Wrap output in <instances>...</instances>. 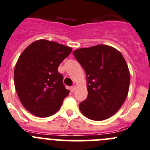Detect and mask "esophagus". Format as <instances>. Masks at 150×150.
I'll use <instances>...</instances> for the list:
<instances>
[{
  "label": "esophagus",
  "mask_w": 150,
  "mask_h": 150,
  "mask_svg": "<svg viewBox=\"0 0 150 150\" xmlns=\"http://www.w3.org/2000/svg\"><path fill=\"white\" fill-rule=\"evenodd\" d=\"M75 89H76V86H71V91H72V92H75Z\"/></svg>",
  "instance_id": "1"
}]
</instances>
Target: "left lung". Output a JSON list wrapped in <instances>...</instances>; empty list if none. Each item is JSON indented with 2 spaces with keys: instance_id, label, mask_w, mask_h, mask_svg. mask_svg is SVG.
Masks as SVG:
<instances>
[{
  "instance_id": "8db88e82",
  "label": "left lung",
  "mask_w": 150,
  "mask_h": 150,
  "mask_svg": "<svg viewBox=\"0 0 150 150\" xmlns=\"http://www.w3.org/2000/svg\"><path fill=\"white\" fill-rule=\"evenodd\" d=\"M73 54L86 74L88 96L79 104L82 114L103 121L115 114L127 97L130 75L116 49L99 45L75 50Z\"/></svg>"
}]
</instances>
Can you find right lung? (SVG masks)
I'll return each instance as SVG.
<instances>
[{"label": "right lung", "instance_id": "obj_1", "mask_svg": "<svg viewBox=\"0 0 150 150\" xmlns=\"http://www.w3.org/2000/svg\"><path fill=\"white\" fill-rule=\"evenodd\" d=\"M72 52L71 47L47 40L28 46L18 58L14 71L17 94L26 110L38 117L58 111L69 95L58 66Z\"/></svg>", "mask_w": 150, "mask_h": 150}]
</instances>
